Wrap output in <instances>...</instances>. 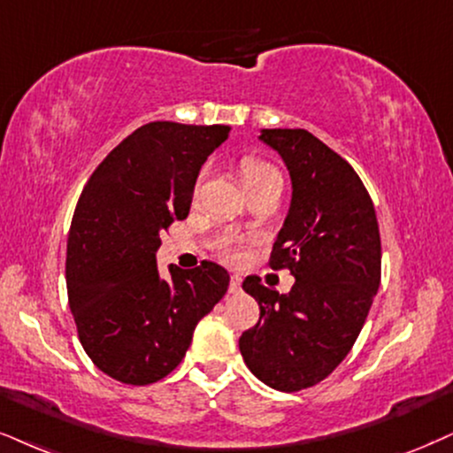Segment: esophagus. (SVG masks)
Wrapping results in <instances>:
<instances>
[{
  "instance_id": "esophagus-1",
  "label": "esophagus",
  "mask_w": 453,
  "mask_h": 453,
  "mask_svg": "<svg viewBox=\"0 0 453 453\" xmlns=\"http://www.w3.org/2000/svg\"><path fill=\"white\" fill-rule=\"evenodd\" d=\"M228 292H231V294L242 292V277L231 275V283H228Z\"/></svg>"
}]
</instances>
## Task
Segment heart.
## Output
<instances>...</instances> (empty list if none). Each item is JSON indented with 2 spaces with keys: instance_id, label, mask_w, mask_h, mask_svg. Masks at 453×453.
<instances>
[{
  "instance_id": "obj_1",
  "label": "heart",
  "mask_w": 453,
  "mask_h": 453,
  "mask_svg": "<svg viewBox=\"0 0 453 453\" xmlns=\"http://www.w3.org/2000/svg\"><path fill=\"white\" fill-rule=\"evenodd\" d=\"M239 170H242V180L245 184V188L256 187V184L269 182V180H281V174H279L275 167H273L271 164H266V161L258 159V157H245L242 161V167H239ZM205 174H208V170H201L197 180H195V195L199 193L201 182H203ZM220 256L228 262H239L243 258V245L239 242L222 243Z\"/></svg>"
}]
</instances>
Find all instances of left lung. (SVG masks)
<instances>
[{
  "mask_svg": "<svg viewBox=\"0 0 453 453\" xmlns=\"http://www.w3.org/2000/svg\"><path fill=\"white\" fill-rule=\"evenodd\" d=\"M292 178V203L269 265L296 283L279 294L245 277L260 319L242 334L245 365L266 387L294 393L327 378L353 349L380 286V231L361 178L306 130H262Z\"/></svg>",
  "mask_w": 453,
  "mask_h": 453,
  "instance_id": "1",
  "label": "left lung"
}]
</instances>
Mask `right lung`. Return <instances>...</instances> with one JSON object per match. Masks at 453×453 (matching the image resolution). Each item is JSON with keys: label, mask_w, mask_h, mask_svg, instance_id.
<instances>
[{"label": "right lung", "mask_w": 453, "mask_h": 453, "mask_svg": "<svg viewBox=\"0 0 453 453\" xmlns=\"http://www.w3.org/2000/svg\"><path fill=\"white\" fill-rule=\"evenodd\" d=\"M228 126L153 121L124 138L83 187L66 242V294L94 365L153 384L184 359L195 326L228 289L216 262L159 277L161 231L188 216L193 188Z\"/></svg>", "instance_id": "1"}]
</instances>
